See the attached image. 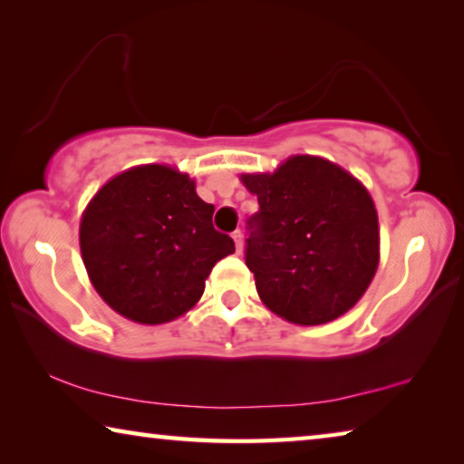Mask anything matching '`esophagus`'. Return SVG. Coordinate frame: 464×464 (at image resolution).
<instances>
[{"mask_svg":"<svg viewBox=\"0 0 464 464\" xmlns=\"http://www.w3.org/2000/svg\"><path fill=\"white\" fill-rule=\"evenodd\" d=\"M233 241H235V247H237V252H241V249H244V233L239 229L233 231Z\"/></svg>","mask_w":464,"mask_h":464,"instance_id":"1","label":"esophagus"}]
</instances>
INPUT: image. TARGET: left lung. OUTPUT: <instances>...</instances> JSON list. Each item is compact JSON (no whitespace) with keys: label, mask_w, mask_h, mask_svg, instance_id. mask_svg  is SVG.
<instances>
[{"label":"left lung","mask_w":464,"mask_h":464,"mask_svg":"<svg viewBox=\"0 0 464 464\" xmlns=\"http://www.w3.org/2000/svg\"><path fill=\"white\" fill-rule=\"evenodd\" d=\"M241 181L260 204L247 220L246 264L264 305L301 326L349 312L380 262L378 212L363 183L310 154Z\"/></svg>","instance_id":"1"}]
</instances>
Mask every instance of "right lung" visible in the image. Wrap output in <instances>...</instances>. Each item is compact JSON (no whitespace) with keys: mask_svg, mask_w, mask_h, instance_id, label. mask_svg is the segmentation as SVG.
I'll use <instances>...</instances> for the list:
<instances>
[{"mask_svg":"<svg viewBox=\"0 0 464 464\" xmlns=\"http://www.w3.org/2000/svg\"><path fill=\"white\" fill-rule=\"evenodd\" d=\"M215 206L167 165L128 169L80 220V252L99 295L140 324H165L198 304L212 266L235 252L212 227Z\"/></svg>","mask_w":464,"mask_h":464,"instance_id":"right-lung-1","label":"right lung"}]
</instances>
